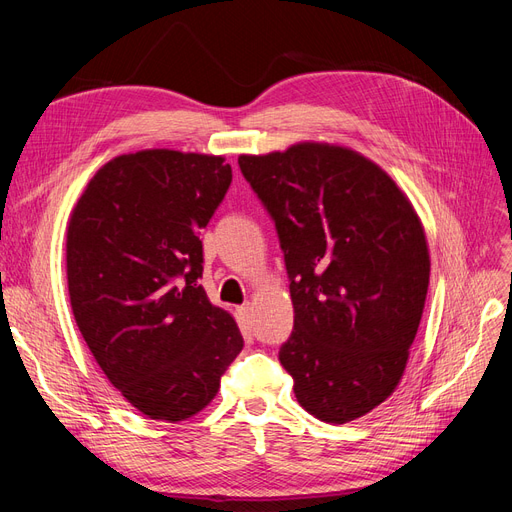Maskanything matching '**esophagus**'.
<instances>
[{"mask_svg": "<svg viewBox=\"0 0 512 512\" xmlns=\"http://www.w3.org/2000/svg\"><path fill=\"white\" fill-rule=\"evenodd\" d=\"M237 312H239V320H241V324H245V327H250V324H252V312H254L252 305H250V303H245V305H241V307L237 309Z\"/></svg>", "mask_w": 512, "mask_h": 512, "instance_id": "esophagus-1", "label": "esophagus"}]
</instances>
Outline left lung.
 I'll return each instance as SVG.
<instances>
[{
  "mask_svg": "<svg viewBox=\"0 0 512 512\" xmlns=\"http://www.w3.org/2000/svg\"><path fill=\"white\" fill-rule=\"evenodd\" d=\"M275 220L294 331L280 363L294 397L344 425L389 399L404 376L429 288V245L410 198L363 153L303 141L239 156Z\"/></svg>",
  "mask_w": 512,
  "mask_h": 512,
  "instance_id": "8db88e82",
  "label": "left lung"
}]
</instances>
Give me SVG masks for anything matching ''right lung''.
Returning <instances> with one entry per match:
<instances>
[{
  "instance_id": "obj_1",
  "label": "right lung",
  "mask_w": 512,
  "mask_h": 512,
  "mask_svg": "<svg viewBox=\"0 0 512 512\" xmlns=\"http://www.w3.org/2000/svg\"><path fill=\"white\" fill-rule=\"evenodd\" d=\"M230 181L224 156L143 149L100 166L70 211L76 327L108 382L153 421L207 408L243 348L235 318L200 286L198 235Z\"/></svg>"
}]
</instances>
